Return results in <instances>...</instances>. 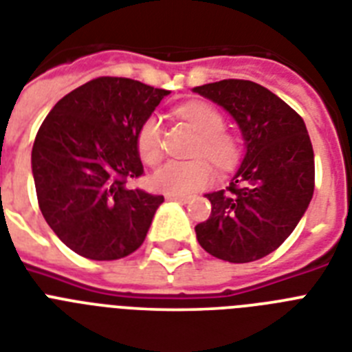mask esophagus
Wrapping results in <instances>:
<instances>
[{"instance_id":"obj_1","label":"esophagus","mask_w":352,"mask_h":352,"mask_svg":"<svg viewBox=\"0 0 352 352\" xmlns=\"http://www.w3.org/2000/svg\"><path fill=\"white\" fill-rule=\"evenodd\" d=\"M165 199H167V201H178V203L188 201L187 196H174V194H165Z\"/></svg>"}]
</instances>
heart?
<instances>
[{"label": "heart", "instance_id": "1", "mask_svg": "<svg viewBox=\"0 0 352 352\" xmlns=\"http://www.w3.org/2000/svg\"><path fill=\"white\" fill-rule=\"evenodd\" d=\"M179 117L187 120L199 135L197 155H205L217 169L226 170L239 158V145L234 136L225 133V118L216 107L203 102H188L178 109ZM164 129L162 118L151 115L144 120L136 135L138 155L145 164H156L164 155ZM155 188L174 196H190L214 182V170L205 160L194 162H165L153 173Z\"/></svg>", "mask_w": 352, "mask_h": 352}]
</instances>
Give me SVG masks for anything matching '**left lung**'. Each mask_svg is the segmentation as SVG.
<instances>
[{
    "label": "left lung",
    "mask_w": 352,
    "mask_h": 352,
    "mask_svg": "<svg viewBox=\"0 0 352 352\" xmlns=\"http://www.w3.org/2000/svg\"><path fill=\"white\" fill-rule=\"evenodd\" d=\"M235 120L245 156L228 192L205 194L212 205L196 225L205 252L228 263L272 254L306 214L315 190V155L306 124L275 93L252 80H219L192 88Z\"/></svg>",
    "instance_id": "obj_1"
}]
</instances>
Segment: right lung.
Listing matches in <instances>:
<instances>
[{"mask_svg": "<svg viewBox=\"0 0 352 352\" xmlns=\"http://www.w3.org/2000/svg\"><path fill=\"white\" fill-rule=\"evenodd\" d=\"M170 91L98 77L55 104L32 147L37 201L55 235L93 261L140 248L164 196L129 188L144 173L136 135Z\"/></svg>", "mask_w": 352, "mask_h": 352, "instance_id": "1", "label": "right lung"}]
</instances>
